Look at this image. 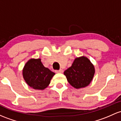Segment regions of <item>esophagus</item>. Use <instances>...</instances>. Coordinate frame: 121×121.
Wrapping results in <instances>:
<instances>
[{"label":"esophagus","mask_w":121,"mask_h":121,"mask_svg":"<svg viewBox=\"0 0 121 121\" xmlns=\"http://www.w3.org/2000/svg\"><path fill=\"white\" fill-rule=\"evenodd\" d=\"M56 73H63V69H60V70H56L55 71Z\"/></svg>","instance_id":"34e87169"}]
</instances>
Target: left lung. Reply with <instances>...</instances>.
<instances>
[{
  "instance_id": "8db88e82",
  "label": "left lung",
  "mask_w": 121,
  "mask_h": 121,
  "mask_svg": "<svg viewBox=\"0 0 121 121\" xmlns=\"http://www.w3.org/2000/svg\"><path fill=\"white\" fill-rule=\"evenodd\" d=\"M68 82L74 88L79 89L90 84L95 74V68L86 57L76 58L72 66L64 72Z\"/></svg>"
}]
</instances>
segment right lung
I'll list each match as a JSON object with an SVG mask.
<instances>
[{"instance_id": "add662e5", "label": "right lung", "mask_w": 121, "mask_h": 121, "mask_svg": "<svg viewBox=\"0 0 121 121\" xmlns=\"http://www.w3.org/2000/svg\"><path fill=\"white\" fill-rule=\"evenodd\" d=\"M26 83L35 90H44L55 75L49 69L45 67L40 58H31L26 63L22 71Z\"/></svg>"}]
</instances>
